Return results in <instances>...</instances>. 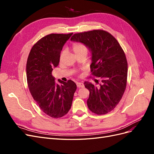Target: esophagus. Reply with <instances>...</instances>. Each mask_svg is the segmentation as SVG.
Returning a JSON list of instances; mask_svg holds the SVG:
<instances>
[{
	"instance_id": "1",
	"label": "esophagus",
	"mask_w": 154,
	"mask_h": 154,
	"mask_svg": "<svg viewBox=\"0 0 154 154\" xmlns=\"http://www.w3.org/2000/svg\"><path fill=\"white\" fill-rule=\"evenodd\" d=\"M76 85H77V87H78V88L83 87V86H84V85H83L82 83H80V82H77V83H76Z\"/></svg>"
}]
</instances>
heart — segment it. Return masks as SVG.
I'll return each instance as SVG.
<instances>
[{
  "label": "heart",
  "instance_id": "1",
  "mask_svg": "<svg viewBox=\"0 0 154 154\" xmlns=\"http://www.w3.org/2000/svg\"><path fill=\"white\" fill-rule=\"evenodd\" d=\"M72 51L75 55H78L81 54H87V48L85 44L81 42H75L72 45ZM66 55V51H63L61 54H60V60H62Z\"/></svg>",
  "mask_w": 154,
  "mask_h": 154
}]
</instances>
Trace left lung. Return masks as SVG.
<instances>
[{
    "label": "left lung",
    "instance_id": "left-lung-1",
    "mask_svg": "<svg viewBox=\"0 0 154 154\" xmlns=\"http://www.w3.org/2000/svg\"><path fill=\"white\" fill-rule=\"evenodd\" d=\"M71 40L83 43L91 51L92 74L101 80L99 87L84 83L90 92L88 109L98 115L109 112L119 103L127 86L128 64L123 49L112 35L103 30L74 34Z\"/></svg>",
    "mask_w": 154,
    "mask_h": 154
}]
</instances>
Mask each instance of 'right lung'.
<instances>
[{
	"instance_id": "obj_1",
	"label": "right lung",
	"mask_w": 154,
	"mask_h": 154,
	"mask_svg": "<svg viewBox=\"0 0 154 154\" xmlns=\"http://www.w3.org/2000/svg\"><path fill=\"white\" fill-rule=\"evenodd\" d=\"M69 34H50L32 46L27 58V85L34 100L40 109L53 118L63 117L72 105L76 85L72 80L58 84L52 76L53 68L60 62L64 44L72 36Z\"/></svg>"
}]
</instances>
